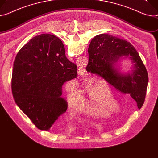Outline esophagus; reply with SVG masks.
Masks as SVG:
<instances>
[{"label": "esophagus", "mask_w": 158, "mask_h": 158, "mask_svg": "<svg viewBox=\"0 0 158 158\" xmlns=\"http://www.w3.org/2000/svg\"><path fill=\"white\" fill-rule=\"evenodd\" d=\"M77 72H78V74L81 77L84 76L85 74V70L84 69H79Z\"/></svg>", "instance_id": "1"}]
</instances>
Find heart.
<instances>
[{"label":"heart","mask_w":158,"mask_h":158,"mask_svg":"<svg viewBox=\"0 0 158 158\" xmlns=\"http://www.w3.org/2000/svg\"><path fill=\"white\" fill-rule=\"evenodd\" d=\"M105 82L103 81H93L88 82L86 89L88 91L89 99L85 101L82 110L86 114L92 116H97L102 111H108L111 109L113 102L117 103V101L113 99L104 98L100 94V90L104 87ZM108 85L106 84V87ZM68 103L70 108L73 111H79L84 102V97L79 90H74L68 94ZM108 115V114H101Z\"/></svg>","instance_id":"1"}]
</instances>
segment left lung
Wrapping results in <instances>:
<instances>
[{
    "instance_id": "obj_1",
    "label": "left lung",
    "mask_w": 158,
    "mask_h": 158,
    "mask_svg": "<svg viewBox=\"0 0 158 158\" xmlns=\"http://www.w3.org/2000/svg\"><path fill=\"white\" fill-rule=\"evenodd\" d=\"M86 70L105 79L116 89L129 93L139 108L144 104L148 74L144 64L131 43L108 34H100L91 40L88 48ZM128 58L133 64L131 71L122 73L118 61Z\"/></svg>"
}]
</instances>
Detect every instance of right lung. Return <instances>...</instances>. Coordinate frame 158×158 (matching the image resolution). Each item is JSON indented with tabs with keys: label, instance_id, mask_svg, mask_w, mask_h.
<instances>
[{
	"label": "right lung",
	"instance_id": "add662e5",
	"mask_svg": "<svg viewBox=\"0 0 158 158\" xmlns=\"http://www.w3.org/2000/svg\"><path fill=\"white\" fill-rule=\"evenodd\" d=\"M77 69L66 57L62 41L52 35L35 36L18 52L12 70V95L38 128L49 131L65 113L62 85L77 77Z\"/></svg>",
	"mask_w": 158,
	"mask_h": 158
}]
</instances>
